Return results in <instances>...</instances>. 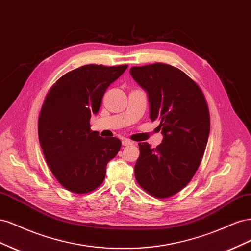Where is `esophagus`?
<instances>
[{
  "label": "esophagus",
  "mask_w": 251,
  "mask_h": 251,
  "mask_svg": "<svg viewBox=\"0 0 251 251\" xmlns=\"http://www.w3.org/2000/svg\"><path fill=\"white\" fill-rule=\"evenodd\" d=\"M121 143H123V146H131V144H133V141H131V140H128V139H123V141H121Z\"/></svg>",
  "instance_id": "34e87169"
}]
</instances>
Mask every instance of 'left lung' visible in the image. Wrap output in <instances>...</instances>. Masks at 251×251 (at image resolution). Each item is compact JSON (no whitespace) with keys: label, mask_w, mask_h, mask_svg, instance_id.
Instances as JSON below:
<instances>
[{"label":"left lung","mask_w":251,"mask_h":251,"mask_svg":"<svg viewBox=\"0 0 251 251\" xmlns=\"http://www.w3.org/2000/svg\"><path fill=\"white\" fill-rule=\"evenodd\" d=\"M130 73L148 93L150 118L160 123L163 135L156 149L138 144L135 178L150 195L169 198L189 183L201 163L210 128L207 103L199 86L178 68L157 63L132 67Z\"/></svg>","instance_id":"obj_1"}]
</instances>
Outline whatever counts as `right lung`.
Listing matches in <instances>:
<instances>
[{
	"label": "right lung",
	"instance_id": "right-lung-1",
	"mask_svg": "<svg viewBox=\"0 0 251 251\" xmlns=\"http://www.w3.org/2000/svg\"><path fill=\"white\" fill-rule=\"evenodd\" d=\"M127 65H86L63 75L45 98L39 117V139L45 159L56 180L75 194L100 186L107 164L117 155L118 138H102L91 131L105 90Z\"/></svg>",
	"mask_w": 251,
	"mask_h": 251
}]
</instances>
